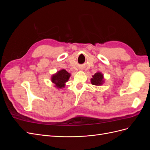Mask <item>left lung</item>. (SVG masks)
<instances>
[{"mask_svg": "<svg viewBox=\"0 0 150 150\" xmlns=\"http://www.w3.org/2000/svg\"><path fill=\"white\" fill-rule=\"evenodd\" d=\"M91 84L95 86H101L104 83L103 74L100 72H98L93 76V78L91 79Z\"/></svg>", "mask_w": 150, "mask_h": 150, "instance_id": "8db88e82", "label": "left lung"}]
</instances>
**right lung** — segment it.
Listing matches in <instances>:
<instances>
[{"label":"right lung","mask_w":150,"mask_h":150,"mask_svg":"<svg viewBox=\"0 0 150 150\" xmlns=\"http://www.w3.org/2000/svg\"><path fill=\"white\" fill-rule=\"evenodd\" d=\"M71 74L65 69L57 71L51 77V81L54 84V86L57 89H62L65 87V83L69 79Z\"/></svg>","instance_id":"1"}]
</instances>
